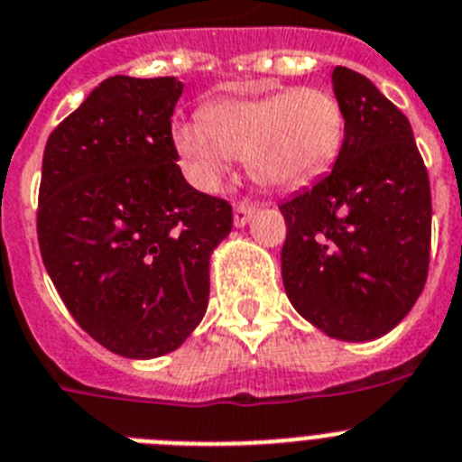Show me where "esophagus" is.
Segmentation results:
<instances>
[{
    "instance_id": "1",
    "label": "esophagus",
    "mask_w": 462,
    "mask_h": 462,
    "mask_svg": "<svg viewBox=\"0 0 462 462\" xmlns=\"http://www.w3.org/2000/svg\"><path fill=\"white\" fill-rule=\"evenodd\" d=\"M255 214H258V207H255V204H251V202L236 204V207H235V226L244 227L248 220L254 218Z\"/></svg>"
}]
</instances>
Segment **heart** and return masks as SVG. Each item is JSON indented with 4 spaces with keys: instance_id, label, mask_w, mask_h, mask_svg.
<instances>
[{
    "instance_id": "obj_1",
    "label": "heart",
    "mask_w": 462,
    "mask_h": 462,
    "mask_svg": "<svg viewBox=\"0 0 462 462\" xmlns=\"http://www.w3.org/2000/svg\"><path fill=\"white\" fill-rule=\"evenodd\" d=\"M346 132L342 104L323 88H288L263 97L223 99L204 120L176 123L171 139L199 190H218L236 158L272 188L316 181L339 158Z\"/></svg>"
}]
</instances>
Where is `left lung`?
<instances>
[{
    "mask_svg": "<svg viewBox=\"0 0 462 462\" xmlns=\"http://www.w3.org/2000/svg\"><path fill=\"white\" fill-rule=\"evenodd\" d=\"M346 132L328 176L281 204L291 304L342 342L379 339L411 311L430 260V181L407 116L358 71L335 67Z\"/></svg>",
    "mask_w": 462,
    "mask_h": 462,
    "instance_id": "1",
    "label": "left lung"
}]
</instances>
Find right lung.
Returning <instances> with one entry per match:
<instances>
[{
  "label": "right lung",
  "mask_w": 462,
  "mask_h": 462,
  "mask_svg": "<svg viewBox=\"0 0 462 462\" xmlns=\"http://www.w3.org/2000/svg\"><path fill=\"white\" fill-rule=\"evenodd\" d=\"M174 76H111L51 132L39 248L64 307L123 358L176 351L208 304V260L232 230L226 199L176 164Z\"/></svg>",
  "instance_id": "right-lung-1"
}]
</instances>
